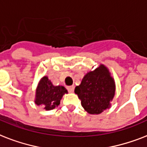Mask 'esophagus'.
Listing matches in <instances>:
<instances>
[{
	"mask_svg": "<svg viewBox=\"0 0 147 147\" xmlns=\"http://www.w3.org/2000/svg\"><path fill=\"white\" fill-rule=\"evenodd\" d=\"M67 90L69 93H73V92H74V86H67Z\"/></svg>",
	"mask_w": 147,
	"mask_h": 147,
	"instance_id": "obj_1",
	"label": "esophagus"
}]
</instances>
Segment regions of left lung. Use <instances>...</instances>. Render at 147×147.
Masks as SVG:
<instances>
[{
  "mask_svg": "<svg viewBox=\"0 0 147 147\" xmlns=\"http://www.w3.org/2000/svg\"><path fill=\"white\" fill-rule=\"evenodd\" d=\"M115 91L114 79L103 64L87 73L74 90L81 100L82 107L90 114H100L109 109Z\"/></svg>",
  "mask_w": 147,
  "mask_h": 147,
  "instance_id": "1",
  "label": "left lung"
}]
</instances>
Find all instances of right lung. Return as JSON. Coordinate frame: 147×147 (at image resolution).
I'll return each instance as SVG.
<instances>
[{
	"instance_id": "obj_1",
	"label": "right lung",
	"mask_w": 147,
	"mask_h": 147,
	"mask_svg": "<svg viewBox=\"0 0 147 147\" xmlns=\"http://www.w3.org/2000/svg\"><path fill=\"white\" fill-rule=\"evenodd\" d=\"M68 92L63 86H53L47 76L40 80L35 95V103L44 110H51L60 105L61 100Z\"/></svg>"
}]
</instances>
